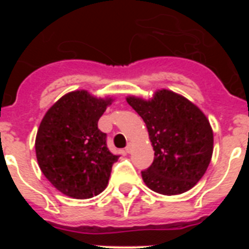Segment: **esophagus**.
Returning <instances> with one entry per match:
<instances>
[{
    "instance_id": "1",
    "label": "esophagus",
    "mask_w": 249,
    "mask_h": 249,
    "mask_svg": "<svg viewBox=\"0 0 249 249\" xmlns=\"http://www.w3.org/2000/svg\"><path fill=\"white\" fill-rule=\"evenodd\" d=\"M126 152H127V153H131V152H132V144L131 143H129L128 146L126 147Z\"/></svg>"
}]
</instances>
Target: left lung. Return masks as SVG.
Wrapping results in <instances>:
<instances>
[{"label":"left lung","instance_id":"8db88e82","mask_svg":"<svg viewBox=\"0 0 249 249\" xmlns=\"http://www.w3.org/2000/svg\"><path fill=\"white\" fill-rule=\"evenodd\" d=\"M144 121L155 160L142 172L149 190L175 196L190 191L206 173L213 155V131L206 114L188 98L157 89L149 100L127 96Z\"/></svg>","mask_w":249,"mask_h":249}]
</instances>
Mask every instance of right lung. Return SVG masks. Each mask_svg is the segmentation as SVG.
Here are the masks:
<instances>
[{
    "label": "right lung",
    "instance_id": "right-lung-1",
    "mask_svg": "<svg viewBox=\"0 0 249 249\" xmlns=\"http://www.w3.org/2000/svg\"><path fill=\"white\" fill-rule=\"evenodd\" d=\"M113 101L76 89L51 106L39 123L37 162L51 184L67 197L92 198L108 184L118 156L107 148L98 120Z\"/></svg>",
    "mask_w": 249,
    "mask_h": 249
}]
</instances>
